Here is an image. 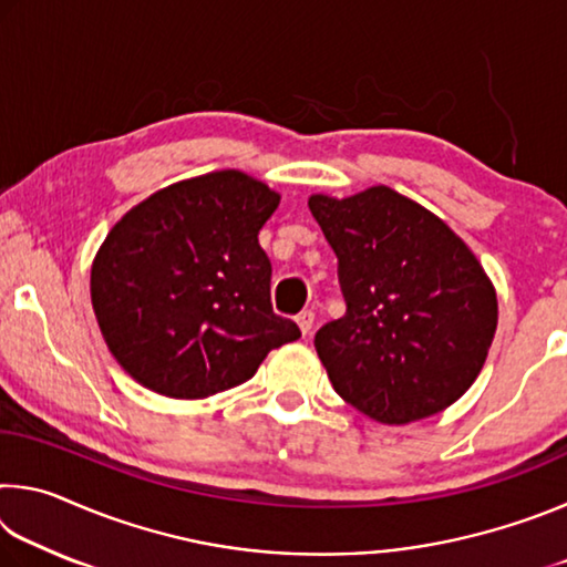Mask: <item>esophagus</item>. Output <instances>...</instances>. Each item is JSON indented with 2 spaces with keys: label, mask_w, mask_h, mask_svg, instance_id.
<instances>
[{
  "label": "esophagus",
  "mask_w": 567,
  "mask_h": 567,
  "mask_svg": "<svg viewBox=\"0 0 567 567\" xmlns=\"http://www.w3.org/2000/svg\"><path fill=\"white\" fill-rule=\"evenodd\" d=\"M297 324H300V330H302L305 334H310L312 324H315V312H312V310H302L300 315H297Z\"/></svg>",
  "instance_id": "34e87169"
}]
</instances>
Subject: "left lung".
<instances>
[{
  "label": "left lung",
  "mask_w": 567,
  "mask_h": 567,
  "mask_svg": "<svg viewBox=\"0 0 567 567\" xmlns=\"http://www.w3.org/2000/svg\"><path fill=\"white\" fill-rule=\"evenodd\" d=\"M307 205L338 255L348 305L315 334L334 392L388 425L453 405L497 328L495 287L477 257L443 219L385 185Z\"/></svg>",
  "instance_id": "left-lung-1"
}]
</instances>
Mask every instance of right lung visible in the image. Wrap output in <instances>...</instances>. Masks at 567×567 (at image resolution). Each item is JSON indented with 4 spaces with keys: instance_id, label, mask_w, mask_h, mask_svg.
I'll use <instances>...</instances> for the list:
<instances>
[{
    "instance_id": "right-lung-1",
    "label": "right lung",
    "mask_w": 567,
    "mask_h": 567,
    "mask_svg": "<svg viewBox=\"0 0 567 567\" xmlns=\"http://www.w3.org/2000/svg\"><path fill=\"white\" fill-rule=\"evenodd\" d=\"M277 205L265 182L219 169L155 192L110 229L92 262V307L140 385L177 400L215 395L300 338L272 312V265L257 243Z\"/></svg>"
}]
</instances>
